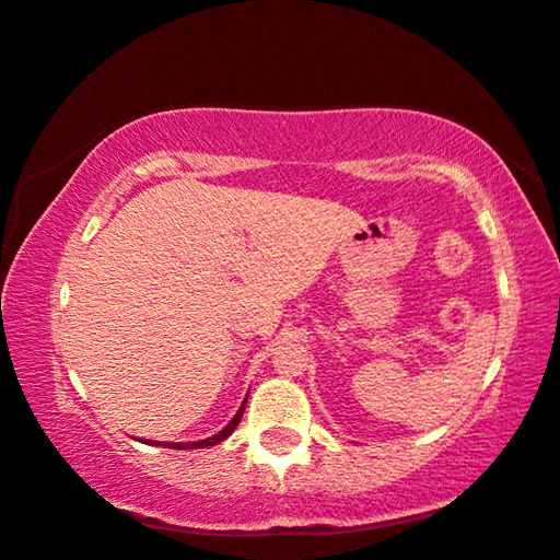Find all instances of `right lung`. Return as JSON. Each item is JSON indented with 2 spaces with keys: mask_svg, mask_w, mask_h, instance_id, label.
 <instances>
[{
  "mask_svg": "<svg viewBox=\"0 0 560 560\" xmlns=\"http://www.w3.org/2000/svg\"><path fill=\"white\" fill-rule=\"evenodd\" d=\"M244 407H246V400H244V405L240 407V412L234 415V419L230 421V424L222 429V431H218L215 436H210V439H206V441H198V443H170V448H179V451H189V448H208V445H218L220 441H225L230 433L237 429V424L242 421V415H244ZM160 445V443H158ZM163 445H167V443H163Z\"/></svg>",
  "mask_w": 560,
  "mask_h": 560,
  "instance_id": "1",
  "label": "right lung"
}]
</instances>
